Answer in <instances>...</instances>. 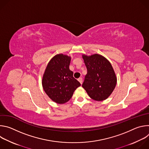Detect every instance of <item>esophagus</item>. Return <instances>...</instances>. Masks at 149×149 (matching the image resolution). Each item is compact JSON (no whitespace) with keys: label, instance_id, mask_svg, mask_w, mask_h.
<instances>
[{"label":"esophagus","instance_id":"obj_1","mask_svg":"<svg viewBox=\"0 0 149 149\" xmlns=\"http://www.w3.org/2000/svg\"><path fill=\"white\" fill-rule=\"evenodd\" d=\"M78 81L81 83V84H82V78L81 77H80V78H79L78 79Z\"/></svg>","mask_w":149,"mask_h":149}]
</instances>
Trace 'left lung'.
Returning a JSON list of instances; mask_svg holds the SVG:
<instances>
[{
	"instance_id": "1",
	"label": "left lung",
	"mask_w": 149,
	"mask_h": 149,
	"mask_svg": "<svg viewBox=\"0 0 149 149\" xmlns=\"http://www.w3.org/2000/svg\"><path fill=\"white\" fill-rule=\"evenodd\" d=\"M87 74L82 85L90 96L95 101L107 99L113 93L117 84V77L108 59L99 54L82 55Z\"/></svg>"
}]
</instances>
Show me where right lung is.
Returning <instances> with one entry per match:
<instances>
[{"instance_id": "obj_1", "label": "right lung", "mask_w": 149, "mask_h": 149, "mask_svg": "<svg viewBox=\"0 0 149 149\" xmlns=\"http://www.w3.org/2000/svg\"><path fill=\"white\" fill-rule=\"evenodd\" d=\"M70 62L71 57L68 55H56L48 63L42 77V87L45 93L58 104L68 101L81 86L69 68Z\"/></svg>"}]
</instances>
